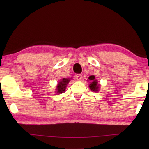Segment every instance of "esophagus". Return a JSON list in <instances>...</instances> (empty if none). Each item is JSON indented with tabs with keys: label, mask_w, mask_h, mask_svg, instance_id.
I'll return each mask as SVG.
<instances>
[{
	"label": "esophagus",
	"mask_w": 149,
	"mask_h": 149,
	"mask_svg": "<svg viewBox=\"0 0 149 149\" xmlns=\"http://www.w3.org/2000/svg\"><path fill=\"white\" fill-rule=\"evenodd\" d=\"M81 77H82V75L81 74H77L75 75V78H76V79L78 81H80L81 79Z\"/></svg>",
	"instance_id": "esophagus-1"
}]
</instances>
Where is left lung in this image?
Returning <instances> with one entry per match:
<instances>
[{"label": "left lung", "instance_id": "left-lung-1", "mask_svg": "<svg viewBox=\"0 0 149 149\" xmlns=\"http://www.w3.org/2000/svg\"><path fill=\"white\" fill-rule=\"evenodd\" d=\"M89 79L91 81L89 87L91 91H97L99 90V84H98V82L97 80H95L94 75H91L89 77Z\"/></svg>", "mask_w": 149, "mask_h": 149}]
</instances>
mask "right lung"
<instances>
[{
	"instance_id": "right-lung-1",
	"label": "right lung",
	"mask_w": 149,
	"mask_h": 149,
	"mask_svg": "<svg viewBox=\"0 0 149 149\" xmlns=\"http://www.w3.org/2000/svg\"><path fill=\"white\" fill-rule=\"evenodd\" d=\"M70 79H65L64 78L62 81L58 83V84L57 85V93H62L65 92V89L66 88V85L68 84L70 81Z\"/></svg>"
}]
</instances>
